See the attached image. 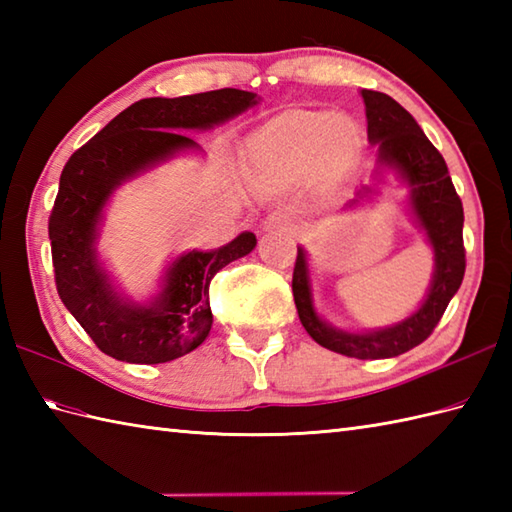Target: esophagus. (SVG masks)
I'll list each match as a JSON object with an SVG mask.
<instances>
[{
    "label": "esophagus",
    "instance_id": "esophagus-1",
    "mask_svg": "<svg viewBox=\"0 0 512 512\" xmlns=\"http://www.w3.org/2000/svg\"><path fill=\"white\" fill-rule=\"evenodd\" d=\"M292 224H295V217H292V213L288 209L273 211L264 222V226L270 228V231H273V228H284L286 231V228H292Z\"/></svg>",
    "mask_w": 512,
    "mask_h": 512
}]
</instances>
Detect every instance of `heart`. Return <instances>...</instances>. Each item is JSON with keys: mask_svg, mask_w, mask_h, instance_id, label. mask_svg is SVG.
I'll return each instance as SVG.
<instances>
[{"mask_svg": "<svg viewBox=\"0 0 512 512\" xmlns=\"http://www.w3.org/2000/svg\"><path fill=\"white\" fill-rule=\"evenodd\" d=\"M250 149L292 173L308 169L317 158L325 169L341 171L356 154V134L330 112H290L266 125Z\"/></svg>", "mask_w": 512, "mask_h": 512, "instance_id": "b5f03b06", "label": "heart"}]
</instances>
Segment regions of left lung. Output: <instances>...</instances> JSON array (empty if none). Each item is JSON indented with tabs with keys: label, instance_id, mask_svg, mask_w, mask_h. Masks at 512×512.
Returning a JSON list of instances; mask_svg holds the SVG:
<instances>
[{
	"label": "left lung",
	"instance_id": "8db88e82",
	"mask_svg": "<svg viewBox=\"0 0 512 512\" xmlns=\"http://www.w3.org/2000/svg\"><path fill=\"white\" fill-rule=\"evenodd\" d=\"M367 114V138L378 145L380 165L394 167L411 187V209L420 226L427 231L429 242L436 253V273L418 312L400 321L394 328L350 334L325 325L312 308L308 268L303 250H297L295 273H292V297L303 328L319 345L343 356L363 358H391L405 354L427 341L436 330L438 321L447 310L449 301L458 292L464 270V209L458 191H455L447 162L440 151L424 136L413 116L383 92L363 90Z\"/></svg>",
	"mask_w": 512,
	"mask_h": 512
}]
</instances>
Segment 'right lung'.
Here are the masks:
<instances>
[{
    "mask_svg": "<svg viewBox=\"0 0 512 512\" xmlns=\"http://www.w3.org/2000/svg\"><path fill=\"white\" fill-rule=\"evenodd\" d=\"M244 90H213L180 99L129 105L65 162L48 220L54 284L63 306L101 352L125 363L154 365L193 352L211 332L209 286L217 270L255 248L253 233L211 253L173 262L154 306H129L116 297L96 262L94 237L103 204L123 180L173 151L195 147L180 129H206L255 105Z\"/></svg>",
    "mask_w": 512,
    "mask_h": 512,
    "instance_id": "add662e5",
    "label": "right lung"
}]
</instances>
